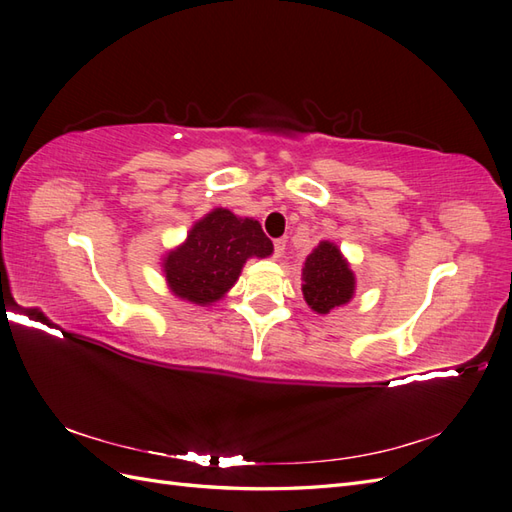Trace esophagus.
Masks as SVG:
<instances>
[{"mask_svg": "<svg viewBox=\"0 0 512 512\" xmlns=\"http://www.w3.org/2000/svg\"><path fill=\"white\" fill-rule=\"evenodd\" d=\"M273 247H275V256L280 258L284 254V250H286V239H275Z\"/></svg>", "mask_w": 512, "mask_h": 512, "instance_id": "esophagus-1", "label": "esophagus"}]
</instances>
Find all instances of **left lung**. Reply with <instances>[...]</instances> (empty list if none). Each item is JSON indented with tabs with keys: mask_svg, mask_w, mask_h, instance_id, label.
<instances>
[{
	"mask_svg": "<svg viewBox=\"0 0 512 512\" xmlns=\"http://www.w3.org/2000/svg\"><path fill=\"white\" fill-rule=\"evenodd\" d=\"M356 280L344 254L331 241H320L305 258L303 299L316 314H329L354 297Z\"/></svg>",
	"mask_w": 512,
	"mask_h": 512,
	"instance_id": "8db88e82",
	"label": "left lung"
}]
</instances>
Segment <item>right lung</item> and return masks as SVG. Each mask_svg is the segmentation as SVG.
Here are the masks:
<instances>
[{"label": "right lung", "instance_id": "add662e5", "mask_svg": "<svg viewBox=\"0 0 512 512\" xmlns=\"http://www.w3.org/2000/svg\"><path fill=\"white\" fill-rule=\"evenodd\" d=\"M273 254L271 239L252 218H237L228 209H213L175 250H170L162 269L175 297L196 305H211L237 284L247 258Z\"/></svg>", "mask_w": 512, "mask_h": 512}]
</instances>
